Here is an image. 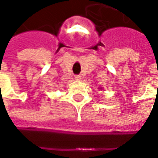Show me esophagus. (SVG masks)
I'll list each match as a JSON object with an SVG mask.
<instances>
[{"label": "esophagus", "instance_id": "obj_1", "mask_svg": "<svg viewBox=\"0 0 158 158\" xmlns=\"http://www.w3.org/2000/svg\"><path fill=\"white\" fill-rule=\"evenodd\" d=\"M74 79H75L76 80H80V79H81V76H80V75H75V76H74Z\"/></svg>", "mask_w": 158, "mask_h": 158}]
</instances>
